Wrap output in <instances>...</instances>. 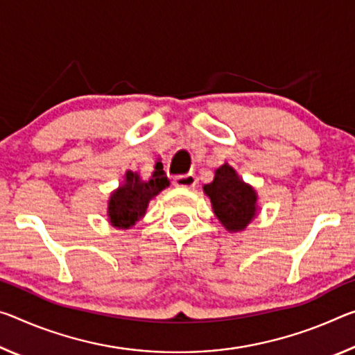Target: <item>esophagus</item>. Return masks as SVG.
<instances>
[{"mask_svg": "<svg viewBox=\"0 0 355 355\" xmlns=\"http://www.w3.org/2000/svg\"><path fill=\"white\" fill-rule=\"evenodd\" d=\"M196 183H198V178H196L194 173H187V175H178L173 178V184L178 188H194Z\"/></svg>", "mask_w": 355, "mask_h": 355, "instance_id": "1", "label": "esophagus"}]
</instances>
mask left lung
<instances>
[{"instance_id":"left-lung-1","label":"left lung","mask_w":355,"mask_h":355,"mask_svg":"<svg viewBox=\"0 0 355 355\" xmlns=\"http://www.w3.org/2000/svg\"><path fill=\"white\" fill-rule=\"evenodd\" d=\"M213 211L229 232H240L257 215V194L250 184L240 180L234 167L223 164L215 178L204 187Z\"/></svg>"}]
</instances>
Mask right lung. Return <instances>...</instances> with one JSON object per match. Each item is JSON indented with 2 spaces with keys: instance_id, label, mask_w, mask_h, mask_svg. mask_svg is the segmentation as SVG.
<instances>
[{
  "instance_id": "1",
  "label": "right lung",
  "mask_w": 355,
  "mask_h": 355,
  "mask_svg": "<svg viewBox=\"0 0 355 355\" xmlns=\"http://www.w3.org/2000/svg\"><path fill=\"white\" fill-rule=\"evenodd\" d=\"M168 180L162 166L156 164L148 182H142L137 172L128 171L125 184L110 194L107 215L114 227L129 229L147 211L148 202L168 187Z\"/></svg>"
}]
</instances>
